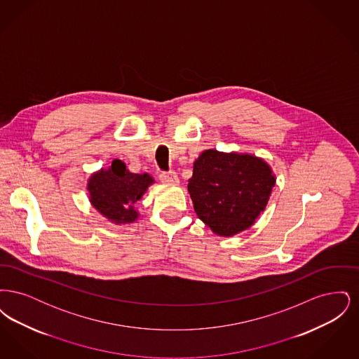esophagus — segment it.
<instances>
[{"label":"esophagus","mask_w":359,"mask_h":359,"mask_svg":"<svg viewBox=\"0 0 359 359\" xmlns=\"http://www.w3.org/2000/svg\"><path fill=\"white\" fill-rule=\"evenodd\" d=\"M158 177H160V180H161L163 183H165V184H177V183H179V177H177L176 172H161V173L158 175Z\"/></svg>","instance_id":"obj_1"}]
</instances>
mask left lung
<instances>
[{"mask_svg": "<svg viewBox=\"0 0 359 359\" xmlns=\"http://www.w3.org/2000/svg\"><path fill=\"white\" fill-rule=\"evenodd\" d=\"M274 183L262 158L207 149L194 163L188 192L199 219L215 234L231 237L256 222Z\"/></svg>", "mask_w": 359, "mask_h": 359, "instance_id": "8db88e82", "label": "left lung"}]
</instances>
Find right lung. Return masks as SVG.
Returning <instances> with one entry per match:
<instances>
[{"mask_svg": "<svg viewBox=\"0 0 359 359\" xmlns=\"http://www.w3.org/2000/svg\"><path fill=\"white\" fill-rule=\"evenodd\" d=\"M152 183L154 179L148 173H132L121 160H113L109 170H101L90 177L87 189L91 205L103 217L114 223H132L138 217L135 203Z\"/></svg>", "mask_w": 359, "mask_h": 359, "instance_id": "obj_1", "label": "right lung"}]
</instances>
